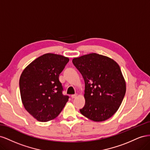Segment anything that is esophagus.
I'll return each mask as SVG.
<instances>
[{
    "mask_svg": "<svg viewBox=\"0 0 150 150\" xmlns=\"http://www.w3.org/2000/svg\"><path fill=\"white\" fill-rule=\"evenodd\" d=\"M76 97H77V94H72V95H71V98H72V99L76 98Z\"/></svg>",
    "mask_w": 150,
    "mask_h": 150,
    "instance_id": "34e87169",
    "label": "esophagus"
}]
</instances>
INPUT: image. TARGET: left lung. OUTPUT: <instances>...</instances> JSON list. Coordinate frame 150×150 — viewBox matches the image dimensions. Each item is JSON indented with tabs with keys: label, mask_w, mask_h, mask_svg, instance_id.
Here are the masks:
<instances>
[{
	"label": "left lung",
	"mask_w": 150,
	"mask_h": 150,
	"mask_svg": "<svg viewBox=\"0 0 150 150\" xmlns=\"http://www.w3.org/2000/svg\"><path fill=\"white\" fill-rule=\"evenodd\" d=\"M85 83V105L80 110L88 119L100 122L118 110L126 93V82L120 66L112 59L96 53L72 59Z\"/></svg>",
	"instance_id": "left-lung-1"
}]
</instances>
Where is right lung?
<instances>
[{
    "mask_svg": "<svg viewBox=\"0 0 150 150\" xmlns=\"http://www.w3.org/2000/svg\"><path fill=\"white\" fill-rule=\"evenodd\" d=\"M69 59L47 53L35 59L22 71L19 79L22 104L30 115L40 122L60 114L69 99L62 94L59 80Z\"/></svg>",
    "mask_w": 150,
    "mask_h": 150,
    "instance_id": "obj_1",
    "label": "right lung"
}]
</instances>
